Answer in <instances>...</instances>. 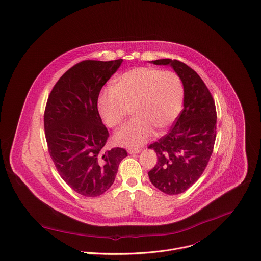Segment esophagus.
Returning <instances> with one entry per match:
<instances>
[{"mask_svg":"<svg viewBox=\"0 0 261 261\" xmlns=\"http://www.w3.org/2000/svg\"><path fill=\"white\" fill-rule=\"evenodd\" d=\"M141 150L142 149H140V148H137V149H129L128 150V152H129V154H136V153H139V152H141Z\"/></svg>","mask_w":261,"mask_h":261,"instance_id":"1","label":"esophagus"}]
</instances>
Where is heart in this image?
<instances>
[{"label": "heart", "mask_w": 261, "mask_h": 261, "mask_svg": "<svg viewBox=\"0 0 261 261\" xmlns=\"http://www.w3.org/2000/svg\"><path fill=\"white\" fill-rule=\"evenodd\" d=\"M184 99L182 80L172 71L151 67L130 69L105 88L97 97L98 112L110 128L120 126L129 110L133 119L119 129L115 141L139 147L153 135L164 133L179 116Z\"/></svg>", "instance_id": "1"}]
</instances>
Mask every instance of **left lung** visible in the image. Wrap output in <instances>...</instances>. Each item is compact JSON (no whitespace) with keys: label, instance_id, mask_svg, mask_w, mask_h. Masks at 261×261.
I'll return each instance as SVG.
<instances>
[{"label":"left lung","instance_id":"8db88e82","mask_svg":"<svg viewBox=\"0 0 261 261\" xmlns=\"http://www.w3.org/2000/svg\"><path fill=\"white\" fill-rule=\"evenodd\" d=\"M155 65H170L184 86V109L173 127L150 144L158 163L148 172L150 182L162 192H185L204 172L217 137V110L213 95L200 76L178 60L161 59Z\"/></svg>","mask_w":261,"mask_h":261}]
</instances>
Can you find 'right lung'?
<instances>
[{"mask_svg":"<svg viewBox=\"0 0 261 261\" xmlns=\"http://www.w3.org/2000/svg\"><path fill=\"white\" fill-rule=\"evenodd\" d=\"M122 62L77 63L61 76L46 101L43 125L48 153L61 178L86 197L103 194L127 156L124 148H105L109 131L97 109L101 87Z\"/></svg>","mask_w":261,"mask_h":261,"instance_id":"right-lung-1","label":"right lung"}]
</instances>
